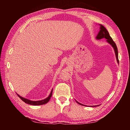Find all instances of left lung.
I'll return each mask as SVG.
<instances>
[{"mask_svg":"<svg viewBox=\"0 0 130 130\" xmlns=\"http://www.w3.org/2000/svg\"><path fill=\"white\" fill-rule=\"evenodd\" d=\"M100 25V30H99V32H98V36H96V39H101L102 38H105L107 40L106 41L109 44H110L112 47L114 49V51H115V56H116V60H117V62L119 63V59H118V48L117 46H116L115 43L114 42V41H113V39H112V38L111 37H110L109 34V32L107 30L106 28H105L104 26H103L102 25ZM76 102L78 103V104L81 105H84L82 104H81L78 102ZM85 106V105H84ZM97 106V105H96ZM96 106H91V107H96Z\"/></svg>","mask_w":130,"mask_h":130,"instance_id":"left-lung-1","label":"left lung"}]
</instances>
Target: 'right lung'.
Wrapping results in <instances>:
<instances>
[{"label":"right lung","mask_w":130,"mask_h":130,"mask_svg":"<svg viewBox=\"0 0 130 130\" xmlns=\"http://www.w3.org/2000/svg\"><path fill=\"white\" fill-rule=\"evenodd\" d=\"M52 92H53V89L52 90L51 92H50V94H49V96L47 97V98L45 99L42 100H39V101H32V100H30L28 99H27L24 98L23 97L21 96L20 95H19L18 94H17V95L19 96V98L21 99L24 102L27 103V104H30V105H42V104H45L46 103H47L50 99V98L52 97Z\"/></svg>","instance_id":"right-lung-1"}]
</instances>
